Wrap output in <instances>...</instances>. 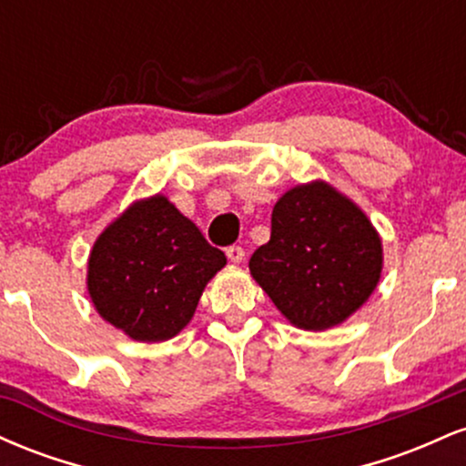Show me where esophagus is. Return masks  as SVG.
<instances>
[{
  "mask_svg": "<svg viewBox=\"0 0 466 466\" xmlns=\"http://www.w3.org/2000/svg\"><path fill=\"white\" fill-rule=\"evenodd\" d=\"M226 254H228L229 263H243V258H245V249L240 248V245H229V248L226 249Z\"/></svg>",
  "mask_w": 466,
  "mask_h": 466,
  "instance_id": "1",
  "label": "esophagus"
}]
</instances>
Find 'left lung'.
I'll return each mask as SVG.
<instances>
[{
  "instance_id": "1",
  "label": "left lung",
  "mask_w": 466,
  "mask_h": 466,
  "mask_svg": "<svg viewBox=\"0 0 466 466\" xmlns=\"http://www.w3.org/2000/svg\"><path fill=\"white\" fill-rule=\"evenodd\" d=\"M381 238L360 208L324 181L285 192L271 238L249 271L291 324L324 330L344 322L377 287Z\"/></svg>"
}]
</instances>
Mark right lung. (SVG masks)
<instances>
[{
    "instance_id": "right-lung-1",
    "label": "right lung",
    "mask_w": 466,
    "mask_h": 466,
    "mask_svg": "<svg viewBox=\"0 0 466 466\" xmlns=\"http://www.w3.org/2000/svg\"><path fill=\"white\" fill-rule=\"evenodd\" d=\"M226 254L166 197L137 201L96 240L87 267L94 307L137 341L170 339L190 322Z\"/></svg>"
}]
</instances>
